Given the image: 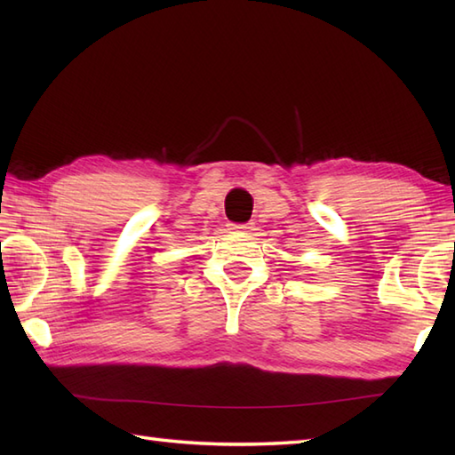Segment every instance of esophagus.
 I'll return each instance as SVG.
<instances>
[{
  "label": "esophagus",
  "instance_id": "1",
  "mask_svg": "<svg viewBox=\"0 0 455 455\" xmlns=\"http://www.w3.org/2000/svg\"><path fill=\"white\" fill-rule=\"evenodd\" d=\"M233 230L235 233H244V235H250L254 230V227L252 225H235L233 227Z\"/></svg>",
  "mask_w": 455,
  "mask_h": 455
}]
</instances>
